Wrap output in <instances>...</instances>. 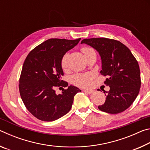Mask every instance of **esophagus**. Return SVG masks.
Instances as JSON below:
<instances>
[{
  "instance_id": "34e87169",
  "label": "esophagus",
  "mask_w": 150,
  "mask_h": 150,
  "mask_svg": "<svg viewBox=\"0 0 150 150\" xmlns=\"http://www.w3.org/2000/svg\"><path fill=\"white\" fill-rule=\"evenodd\" d=\"M83 92L87 93L88 94H91V93H93V91L92 90H89V89H83Z\"/></svg>"
}]
</instances>
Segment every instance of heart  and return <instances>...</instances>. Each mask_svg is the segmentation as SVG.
<instances>
[{
  "label": "heart",
  "instance_id": "obj_1",
  "mask_svg": "<svg viewBox=\"0 0 150 150\" xmlns=\"http://www.w3.org/2000/svg\"><path fill=\"white\" fill-rule=\"evenodd\" d=\"M81 51L86 57L87 55L91 54V53L95 52L93 48L90 47L85 46L81 48ZM68 55L66 54L62 57L61 61V65L64 71H67L68 69ZM93 79V75L91 73H79L73 75L72 77V82L74 85L81 87H90L92 83Z\"/></svg>",
  "mask_w": 150,
  "mask_h": 150
}]
</instances>
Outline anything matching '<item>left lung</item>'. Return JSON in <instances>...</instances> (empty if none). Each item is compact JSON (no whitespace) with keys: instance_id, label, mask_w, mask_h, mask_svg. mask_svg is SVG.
<instances>
[{"instance_id":"obj_1","label":"left lung","mask_w":150,"mask_h":150,"mask_svg":"<svg viewBox=\"0 0 150 150\" xmlns=\"http://www.w3.org/2000/svg\"><path fill=\"white\" fill-rule=\"evenodd\" d=\"M81 44L98 51L102 59L100 74L108 77L104 83L110 90L98 109L115 115L126 110L135 100L141 86L138 63L130 50L118 40L106 38L84 39Z\"/></svg>"}]
</instances>
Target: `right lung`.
<instances>
[{"instance_id":"add662e5","label":"right lung","mask_w":150,"mask_h":150,"mask_svg":"<svg viewBox=\"0 0 150 150\" xmlns=\"http://www.w3.org/2000/svg\"><path fill=\"white\" fill-rule=\"evenodd\" d=\"M52 38L34 48L25 59L19 79V91L26 108L40 120H57L69 112L75 95L81 90L70 85L56 95V87H67L62 79V57L79 42Z\"/></svg>"}]
</instances>
